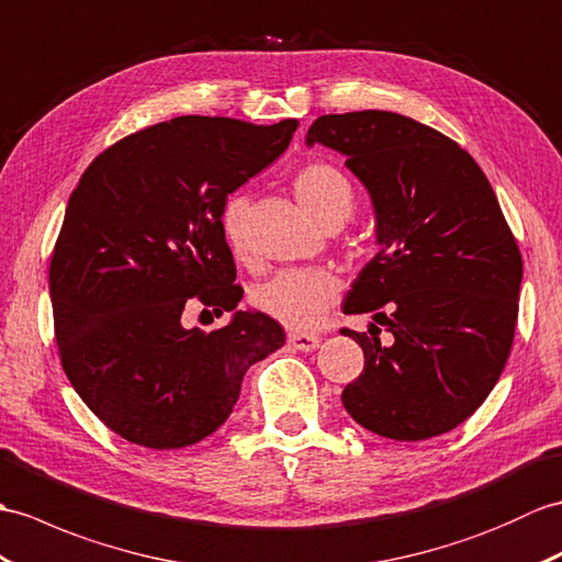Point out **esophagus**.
Masks as SVG:
<instances>
[{
  "label": "esophagus",
  "instance_id": "obj_1",
  "mask_svg": "<svg viewBox=\"0 0 562 562\" xmlns=\"http://www.w3.org/2000/svg\"><path fill=\"white\" fill-rule=\"evenodd\" d=\"M286 342H290V347H294L299 351H313L321 345V337L313 333H290L286 335Z\"/></svg>",
  "mask_w": 562,
  "mask_h": 562
}]
</instances>
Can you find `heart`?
Segmentation results:
<instances>
[{
	"instance_id": "obj_1",
	"label": "heart",
	"mask_w": 562,
	"mask_h": 562,
	"mask_svg": "<svg viewBox=\"0 0 562 562\" xmlns=\"http://www.w3.org/2000/svg\"><path fill=\"white\" fill-rule=\"evenodd\" d=\"M292 187L304 211L321 225L342 222L355 213L357 193L349 177L333 162H308L296 169ZM249 199L244 193H229L220 205V234L239 263H249ZM340 296V280L321 268L282 270L254 292V306L263 316L278 321L290 330H311L325 318V313Z\"/></svg>"
}]
</instances>
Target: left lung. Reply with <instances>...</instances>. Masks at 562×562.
<instances>
[{
  "instance_id": "obj_1",
  "label": "left lung",
  "mask_w": 562,
  "mask_h": 562,
  "mask_svg": "<svg viewBox=\"0 0 562 562\" xmlns=\"http://www.w3.org/2000/svg\"><path fill=\"white\" fill-rule=\"evenodd\" d=\"M306 143L347 155L378 217L381 251L342 311L375 313L393 345L340 330L363 349L345 409L383 438L448 434L484 404L515 340L521 254L501 203L472 155L409 116L323 114Z\"/></svg>"
}]
</instances>
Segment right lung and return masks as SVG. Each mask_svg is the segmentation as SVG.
<instances>
[{
    "instance_id": "obj_1",
    "label": "right lung",
    "mask_w": 562,
    "mask_h": 562,
    "mask_svg": "<svg viewBox=\"0 0 562 562\" xmlns=\"http://www.w3.org/2000/svg\"><path fill=\"white\" fill-rule=\"evenodd\" d=\"M294 128L175 116L112 143L78 179L49 258L57 351L78 397L134 446L179 450L215 434L246 371L284 345L263 313L207 333L181 316L241 302L220 205Z\"/></svg>"
}]
</instances>
